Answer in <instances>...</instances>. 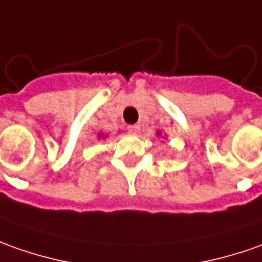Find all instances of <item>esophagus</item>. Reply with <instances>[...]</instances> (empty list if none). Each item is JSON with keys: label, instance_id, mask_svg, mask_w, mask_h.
<instances>
[{"label": "esophagus", "instance_id": "34e87169", "mask_svg": "<svg viewBox=\"0 0 262 262\" xmlns=\"http://www.w3.org/2000/svg\"><path fill=\"white\" fill-rule=\"evenodd\" d=\"M127 129L129 134H137V133L140 131V125H129Z\"/></svg>", "mask_w": 262, "mask_h": 262}]
</instances>
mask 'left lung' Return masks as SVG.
<instances>
[{"instance_id": "left-lung-1", "label": "left lung", "mask_w": 262, "mask_h": 262, "mask_svg": "<svg viewBox=\"0 0 262 262\" xmlns=\"http://www.w3.org/2000/svg\"><path fill=\"white\" fill-rule=\"evenodd\" d=\"M157 135H158V137H161V133H160V131H157Z\"/></svg>"}]
</instances>
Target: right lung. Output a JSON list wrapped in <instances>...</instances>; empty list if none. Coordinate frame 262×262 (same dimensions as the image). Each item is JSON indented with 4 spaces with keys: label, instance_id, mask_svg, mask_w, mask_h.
<instances>
[{
    "label": "right lung",
    "instance_id": "right-lung-1",
    "mask_svg": "<svg viewBox=\"0 0 262 262\" xmlns=\"http://www.w3.org/2000/svg\"><path fill=\"white\" fill-rule=\"evenodd\" d=\"M107 137H108V134H104V133H100V134H98V140H105Z\"/></svg>",
    "mask_w": 262,
    "mask_h": 262
}]
</instances>
